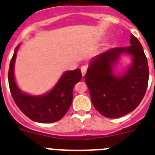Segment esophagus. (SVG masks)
<instances>
[{"instance_id": "34e87169", "label": "esophagus", "mask_w": 155, "mask_h": 155, "mask_svg": "<svg viewBox=\"0 0 155 155\" xmlns=\"http://www.w3.org/2000/svg\"><path fill=\"white\" fill-rule=\"evenodd\" d=\"M86 71H87V65H84L81 67V72H82V74L83 76H85L86 73Z\"/></svg>"}]
</instances>
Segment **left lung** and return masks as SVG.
Listing matches in <instances>:
<instances>
[{"mask_svg": "<svg viewBox=\"0 0 155 155\" xmlns=\"http://www.w3.org/2000/svg\"><path fill=\"white\" fill-rule=\"evenodd\" d=\"M132 55L133 62L121 77L112 74V66L122 53ZM147 59L138 39L131 34L130 46L114 48L95 57L85 81L97 110L108 118H117L135 110L143 100L148 84Z\"/></svg>", "mask_w": 155, "mask_h": 155, "instance_id": "obj_1", "label": "left lung"}]
</instances>
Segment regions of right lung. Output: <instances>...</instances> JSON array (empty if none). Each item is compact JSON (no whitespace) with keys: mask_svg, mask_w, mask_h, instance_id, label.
Listing matches in <instances>:
<instances>
[{"mask_svg":"<svg viewBox=\"0 0 155 155\" xmlns=\"http://www.w3.org/2000/svg\"><path fill=\"white\" fill-rule=\"evenodd\" d=\"M16 47L8 70V83L12 96L22 113L31 120L49 124L59 120L69 110L72 101L73 87L82 79L79 69L65 72L53 89L46 94L38 97L24 93L17 86L14 76L16 58Z\"/></svg>","mask_w":155,"mask_h":155,"instance_id":"1","label":"right lung"}]
</instances>
